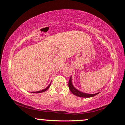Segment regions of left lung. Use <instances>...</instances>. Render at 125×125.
Masks as SVG:
<instances>
[{
  "label": "left lung",
  "mask_w": 125,
  "mask_h": 125,
  "mask_svg": "<svg viewBox=\"0 0 125 125\" xmlns=\"http://www.w3.org/2000/svg\"><path fill=\"white\" fill-rule=\"evenodd\" d=\"M68 86H69V88L71 92L73 94L76 95V96L80 97H84V98H88V97H92L95 96V95L98 94V93H95V94H87L83 93V92H81L79 91V90L77 89L74 88V86H73L72 83V77L70 78L69 83H68Z\"/></svg>",
  "instance_id": "obj_1"
}]
</instances>
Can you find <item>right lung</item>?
Listing matches in <instances>:
<instances>
[{
	"instance_id": "1",
	"label": "right lung",
	"mask_w": 125,
	"mask_h": 125,
	"mask_svg": "<svg viewBox=\"0 0 125 125\" xmlns=\"http://www.w3.org/2000/svg\"><path fill=\"white\" fill-rule=\"evenodd\" d=\"M51 83H50V84H49L47 88H46L45 89H43V90H40V91H38V92H32L31 93H42V92H45L46 90H48L49 89V87H50V86H51Z\"/></svg>"
}]
</instances>
